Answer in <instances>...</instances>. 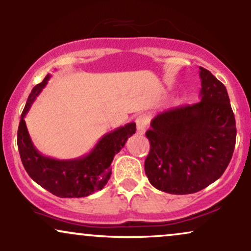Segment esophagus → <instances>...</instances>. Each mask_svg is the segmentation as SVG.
Masks as SVG:
<instances>
[{
	"mask_svg": "<svg viewBox=\"0 0 251 251\" xmlns=\"http://www.w3.org/2000/svg\"><path fill=\"white\" fill-rule=\"evenodd\" d=\"M135 123H137L138 133L144 134L145 133L146 128H148V126H149L150 118L148 114H140V116L137 118V120H135Z\"/></svg>",
	"mask_w": 251,
	"mask_h": 251,
	"instance_id": "1",
	"label": "esophagus"
}]
</instances>
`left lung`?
<instances>
[{"mask_svg":"<svg viewBox=\"0 0 251 251\" xmlns=\"http://www.w3.org/2000/svg\"><path fill=\"white\" fill-rule=\"evenodd\" d=\"M201 102L157 114L146 132L145 174L172 195L201 191L223 175L236 143L235 116L226 86L200 67Z\"/></svg>","mask_w":251,"mask_h":251,"instance_id":"8db88e82","label":"left lung"}]
</instances>
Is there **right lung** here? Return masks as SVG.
Segmentation results:
<instances>
[{
    "mask_svg": "<svg viewBox=\"0 0 251 251\" xmlns=\"http://www.w3.org/2000/svg\"><path fill=\"white\" fill-rule=\"evenodd\" d=\"M50 75L33 88L17 129V148L25 171L35 183L61 198H80L94 194L107 184L114 155L135 133V123L126 124L102 135L88 154L75 159H55L37 151L28 133L25 117L31 103L47 85Z\"/></svg>",
    "mask_w": 251,
    "mask_h": 251,
    "instance_id": "1",
    "label": "right lung"
}]
</instances>
